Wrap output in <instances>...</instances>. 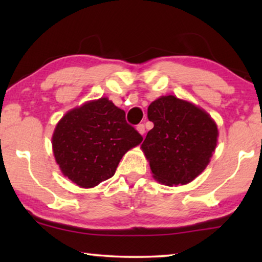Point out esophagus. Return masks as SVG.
<instances>
[{"mask_svg":"<svg viewBox=\"0 0 262 262\" xmlns=\"http://www.w3.org/2000/svg\"><path fill=\"white\" fill-rule=\"evenodd\" d=\"M137 131L139 132V134H141L142 136L145 134V127H144V125L143 124H139V125H137Z\"/></svg>","mask_w":262,"mask_h":262,"instance_id":"34e87169","label":"esophagus"}]
</instances>
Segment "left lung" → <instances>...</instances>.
I'll use <instances>...</instances> for the list:
<instances>
[{"instance_id": "left-lung-1", "label": "left lung", "mask_w": 262, "mask_h": 262, "mask_svg": "<svg viewBox=\"0 0 262 262\" xmlns=\"http://www.w3.org/2000/svg\"><path fill=\"white\" fill-rule=\"evenodd\" d=\"M148 118L154 127L141 148L154 179L167 186L194 180L216 149L218 130L212 118L174 95L161 96L150 103Z\"/></svg>"}]
</instances>
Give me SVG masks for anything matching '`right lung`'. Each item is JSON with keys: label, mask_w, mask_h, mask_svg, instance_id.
<instances>
[{"label": "right lung", "mask_w": 262, "mask_h": 262, "mask_svg": "<svg viewBox=\"0 0 262 262\" xmlns=\"http://www.w3.org/2000/svg\"><path fill=\"white\" fill-rule=\"evenodd\" d=\"M142 141L124 111L101 98L69 111L58 121L52 148L64 177L92 188L112 178L125 152Z\"/></svg>", "instance_id": "1"}]
</instances>
